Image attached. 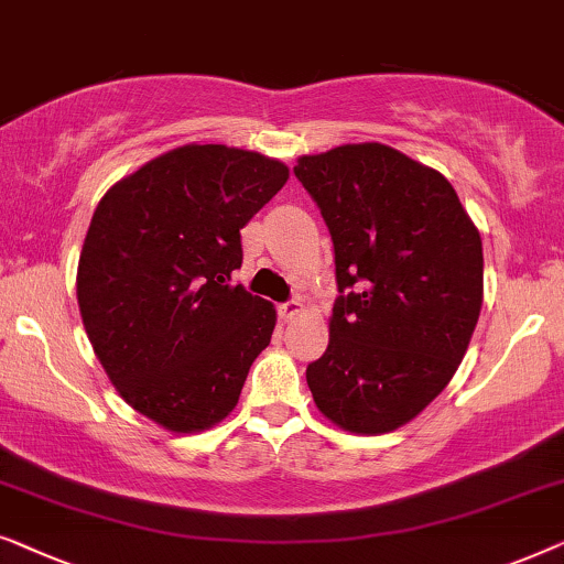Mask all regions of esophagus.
I'll return each instance as SVG.
<instances>
[{
    "label": "esophagus",
    "mask_w": 564,
    "mask_h": 564,
    "mask_svg": "<svg viewBox=\"0 0 564 564\" xmlns=\"http://www.w3.org/2000/svg\"><path fill=\"white\" fill-rule=\"evenodd\" d=\"M304 312V304H301V301H285V304H281L279 306V314H281V319L283 322H289V319H296V316Z\"/></svg>",
    "instance_id": "34e87169"
}]
</instances>
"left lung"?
<instances>
[{
    "instance_id": "1",
    "label": "left lung",
    "mask_w": 564,
    "mask_h": 564,
    "mask_svg": "<svg viewBox=\"0 0 564 564\" xmlns=\"http://www.w3.org/2000/svg\"><path fill=\"white\" fill-rule=\"evenodd\" d=\"M293 173L327 221L339 289L306 383L339 430L393 432L465 358L482 306L480 232L440 171L380 142L301 155Z\"/></svg>"
}]
</instances>
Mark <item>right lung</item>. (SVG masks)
<instances>
[{
  "label": "right lung",
  "instance_id": "1",
  "mask_svg": "<svg viewBox=\"0 0 564 564\" xmlns=\"http://www.w3.org/2000/svg\"><path fill=\"white\" fill-rule=\"evenodd\" d=\"M289 169L227 145H184L109 188L78 258L89 343L122 399L163 430H209L237 406L275 329L271 301L232 273L240 229Z\"/></svg>",
  "mask_w": 564,
  "mask_h": 564
}]
</instances>
